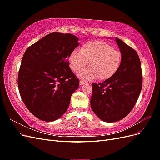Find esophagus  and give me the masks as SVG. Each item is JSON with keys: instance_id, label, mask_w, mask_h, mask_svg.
Masks as SVG:
<instances>
[{"instance_id": "1", "label": "esophagus", "mask_w": 160, "mask_h": 160, "mask_svg": "<svg viewBox=\"0 0 160 160\" xmlns=\"http://www.w3.org/2000/svg\"><path fill=\"white\" fill-rule=\"evenodd\" d=\"M79 83H80V85H84L85 83V82H84L83 80H80Z\"/></svg>"}]
</instances>
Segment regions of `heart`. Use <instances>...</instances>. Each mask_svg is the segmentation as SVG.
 I'll list each match as a JSON object with an SVG mask.
<instances>
[{"mask_svg":"<svg viewBox=\"0 0 160 160\" xmlns=\"http://www.w3.org/2000/svg\"><path fill=\"white\" fill-rule=\"evenodd\" d=\"M70 67L78 72L89 61L90 67L78 72L80 78L85 81L95 79L107 80L113 76L120 66L121 52L113 49L108 43L94 41L85 43L81 49H75L69 57Z\"/></svg>","mask_w":160,"mask_h":160,"instance_id":"heart-1","label":"heart"}]
</instances>
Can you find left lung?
<instances>
[{"label":"left lung","instance_id":"1","mask_svg":"<svg viewBox=\"0 0 160 160\" xmlns=\"http://www.w3.org/2000/svg\"><path fill=\"white\" fill-rule=\"evenodd\" d=\"M115 42L122 55L118 70L103 83L92 84L91 108L101 120L108 123L126 117L142 88L141 61L137 52L118 38Z\"/></svg>","mask_w":160,"mask_h":160}]
</instances>
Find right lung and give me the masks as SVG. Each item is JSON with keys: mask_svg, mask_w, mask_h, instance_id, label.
<instances>
[{"mask_svg": "<svg viewBox=\"0 0 160 160\" xmlns=\"http://www.w3.org/2000/svg\"><path fill=\"white\" fill-rule=\"evenodd\" d=\"M79 38L52 32L30 46L24 53L18 75L19 93L36 118L45 122L60 118L68 109L79 80L67 59Z\"/></svg>", "mask_w": 160, "mask_h": 160, "instance_id": "obj_1", "label": "right lung"}]
</instances>
